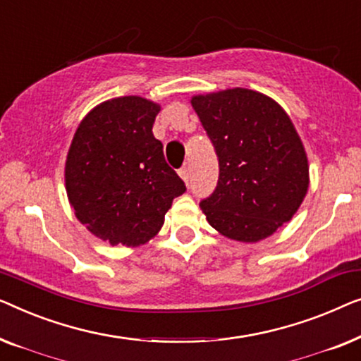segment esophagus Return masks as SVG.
Segmentation results:
<instances>
[{
	"mask_svg": "<svg viewBox=\"0 0 361 361\" xmlns=\"http://www.w3.org/2000/svg\"><path fill=\"white\" fill-rule=\"evenodd\" d=\"M178 173L183 178V181H185L188 185V181H190V170H188V166H181V169L178 170Z\"/></svg>",
	"mask_w": 361,
	"mask_h": 361,
	"instance_id": "obj_1",
	"label": "esophagus"
}]
</instances>
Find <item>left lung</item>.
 I'll list each match as a JSON object with an SVG mask.
<instances>
[{
    "label": "left lung",
    "instance_id": "8db88e82",
    "mask_svg": "<svg viewBox=\"0 0 361 361\" xmlns=\"http://www.w3.org/2000/svg\"><path fill=\"white\" fill-rule=\"evenodd\" d=\"M191 104L219 160L216 190L200 204L207 222L238 242L271 235L309 188L306 150L289 116L245 88L192 96Z\"/></svg>",
    "mask_w": 361,
    "mask_h": 361
}]
</instances>
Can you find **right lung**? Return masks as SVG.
<instances>
[{"label":"right lung","instance_id":"obj_1","mask_svg":"<svg viewBox=\"0 0 361 361\" xmlns=\"http://www.w3.org/2000/svg\"><path fill=\"white\" fill-rule=\"evenodd\" d=\"M160 106L140 96L104 101L81 121L65 164L75 216L111 245L137 247L161 229L186 191L154 137Z\"/></svg>","mask_w":361,"mask_h":361}]
</instances>
